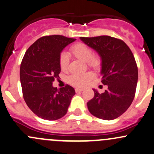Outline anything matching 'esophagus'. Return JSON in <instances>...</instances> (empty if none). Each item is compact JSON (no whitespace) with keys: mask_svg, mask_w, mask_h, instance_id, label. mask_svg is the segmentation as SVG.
Instances as JSON below:
<instances>
[{"mask_svg":"<svg viewBox=\"0 0 154 154\" xmlns=\"http://www.w3.org/2000/svg\"><path fill=\"white\" fill-rule=\"evenodd\" d=\"M75 90V92H81V91H83V89H81V88H76Z\"/></svg>","mask_w":154,"mask_h":154,"instance_id":"esophagus-1","label":"esophagus"}]
</instances>
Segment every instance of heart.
I'll list each match as a JSON object with an SVG mask.
<instances>
[{
	"label": "heart",
	"mask_w": 154,
	"mask_h": 154,
	"mask_svg": "<svg viewBox=\"0 0 154 154\" xmlns=\"http://www.w3.org/2000/svg\"><path fill=\"white\" fill-rule=\"evenodd\" d=\"M70 51L75 57L87 62L88 65L94 68H97L101 64V59L98 55L92 54V50L89 46L83 43H78L70 48ZM60 67L63 71H66L68 68L69 57L65 53L61 54L60 57ZM94 74L91 72H82V73L72 74L68 77V82L72 85L78 87H84L89 84L93 79Z\"/></svg>",
	"instance_id": "heart-1"
}]
</instances>
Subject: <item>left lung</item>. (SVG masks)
Here are the masks:
<instances>
[{
    "instance_id": "8db88e82",
    "label": "left lung",
    "mask_w": 154,
    "mask_h": 154,
    "mask_svg": "<svg viewBox=\"0 0 154 154\" xmlns=\"http://www.w3.org/2000/svg\"><path fill=\"white\" fill-rule=\"evenodd\" d=\"M84 44L95 50L101 58L102 83L108 86L87 103L89 111L97 118L113 120L122 115L132 104L138 79L137 66L132 51L122 40L101 35L80 37Z\"/></svg>"
}]
</instances>
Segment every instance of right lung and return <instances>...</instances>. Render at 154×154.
Returning <instances> with one entry per match:
<instances>
[{
    "label": "right lung",
    "instance_id": "1",
    "mask_svg": "<svg viewBox=\"0 0 154 154\" xmlns=\"http://www.w3.org/2000/svg\"><path fill=\"white\" fill-rule=\"evenodd\" d=\"M75 40L59 35L44 36L31 45L22 59L20 75L24 100L40 118L54 121L67 113L75 89L69 85L57 89L52 84L61 71L62 51Z\"/></svg>",
    "mask_w": 154,
    "mask_h": 154
}]
</instances>
